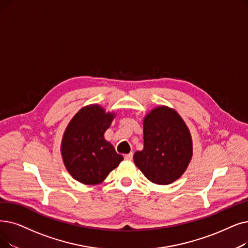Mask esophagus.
I'll return each instance as SVG.
<instances>
[{"label": "esophagus", "instance_id": "1", "mask_svg": "<svg viewBox=\"0 0 248 248\" xmlns=\"http://www.w3.org/2000/svg\"><path fill=\"white\" fill-rule=\"evenodd\" d=\"M124 159H125V160H128V161H131V160L133 159V153L125 154V155H124Z\"/></svg>", "mask_w": 248, "mask_h": 248}]
</instances>
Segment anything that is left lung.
Segmentation results:
<instances>
[{
	"label": "left lung",
	"mask_w": 248,
	"mask_h": 248,
	"mask_svg": "<svg viewBox=\"0 0 248 248\" xmlns=\"http://www.w3.org/2000/svg\"><path fill=\"white\" fill-rule=\"evenodd\" d=\"M192 156L188 128L176 111L160 106L144 120V149L134 155L137 167L153 184L169 185L186 171Z\"/></svg>",
	"instance_id": "8db88e82"
}]
</instances>
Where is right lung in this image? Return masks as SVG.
<instances>
[{
  "label": "right lung",
  "mask_w": 248,
  "mask_h": 248,
  "mask_svg": "<svg viewBox=\"0 0 248 248\" xmlns=\"http://www.w3.org/2000/svg\"><path fill=\"white\" fill-rule=\"evenodd\" d=\"M113 116L99 105L86 106L73 117L64 132L63 163L70 174L82 184H99L124 160L103 136Z\"/></svg>",
  "instance_id": "right-lung-1"
}]
</instances>
